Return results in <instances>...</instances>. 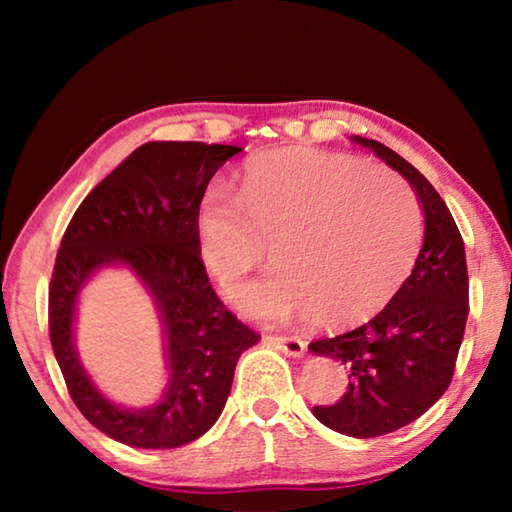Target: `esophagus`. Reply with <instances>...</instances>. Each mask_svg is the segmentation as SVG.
Returning a JSON list of instances; mask_svg holds the SVG:
<instances>
[{
  "instance_id": "34e87169",
  "label": "esophagus",
  "mask_w": 512,
  "mask_h": 512,
  "mask_svg": "<svg viewBox=\"0 0 512 512\" xmlns=\"http://www.w3.org/2000/svg\"><path fill=\"white\" fill-rule=\"evenodd\" d=\"M266 343L273 345V348L282 350L289 357H302L307 350V343L300 339V336H280V334H266Z\"/></svg>"
}]
</instances>
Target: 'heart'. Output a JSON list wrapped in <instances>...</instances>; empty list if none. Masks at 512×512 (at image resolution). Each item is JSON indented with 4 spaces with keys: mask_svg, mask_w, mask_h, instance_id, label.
I'll return each instance as SVG.
<instances>
[{
    "mask_svg": "<svg viewBox=\"0 0 512 512\" xmlns=\"http://www.w3.org/2000/svg\"><path fill=\"white\" fill-rule=\"evenodd\" d=\"M198 257L219 282L255 268L273 244L275 271L232 291L246 316H309L345 325L386 307L409 277L422 214L400 178L307 146L246 162L237 194L207 187L194 216Z\"/></svg>",
    "mask_w": 512,
    "mask_h": 512,
    "instance_id": "obj_1",
    "label": "heart"
}]
</instances>
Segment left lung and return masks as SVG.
<instances>
[{
	"instance_id": "1",
	"label": "left lung",
	"mask_w": 512,
	"mask_h": 512,
	"mask_svg": "<svg viewBox=\"0 0 512 512\" xmlns=\"http://www.w3.org/2000/svg\"><path fill=\"white\" fill-rule=\"evenodd\" d=\"M354 142L400 171L424 210L420 255L391 302L368 323L309 343L350 372L348 391L332 406H314L316 418L345 436L375 438L420 418L452 384L470 282L461 232L429 180L381 142L359 135Z\"/></svg>"
}]
</instances>
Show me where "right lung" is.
Here are the masks:
<instances>
[{
    "label": "right lung",
    "instance_id": "obj_1",
    "mask_svg": "<svg viewBox=\"0 0 512 512\" xmlns=\"http://www.w3.org/2000/svg\"><path fill=\"white\" fill-rule=\"evenodd\" d=\"M239 151L203 142L140 146L85 196L60 241L49 284L51 348L79 411L119 443L171 449L203 436L219 420L241 352L259 341L216 296L196 248V205ZM108 263L134 268L159 302L168 332V393L142 412L108 403L73 350L75 296Z\"/></svg>",
    "mask_w": 512,
    "mask_h": 512
}]
</instances>
